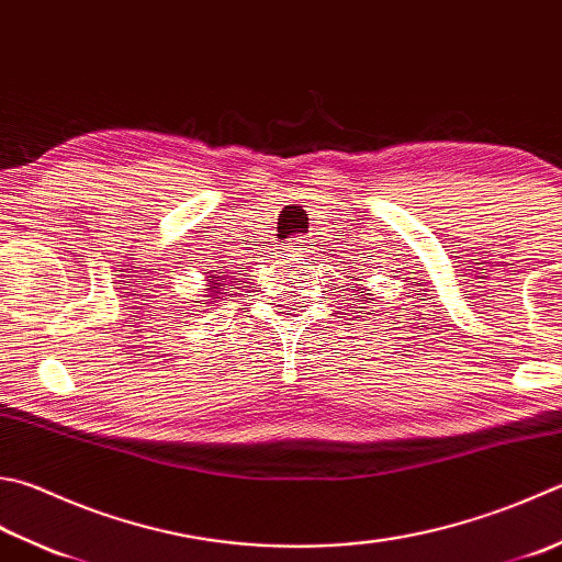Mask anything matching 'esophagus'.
Returning <instances> with one entry per match:
<instances>
[{"instance_id": "1", "label": "esophagus", "mask_w": 562, "mask_h": 562, "mask_svg": "<svg viewBox=\"0 0 562 562\" xmlns=\"http://www.w3.org/2000/svg\"><path fill=\"white\" fill-rule=\"evenodd\" d=\"M308 245L311 241L305 239V237H301V235H293L291 239H289V245H285V251L291 254V257H301V254L308 249Z\"/></svg>"}]
</instances>
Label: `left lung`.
Here are the masks:
<instances>
[{
	"instance_id": "8db88e82",
	"label": "left lung",
	"mask_w": 562,
	"mask_h": 562,
	"mask_svg": "<svg viewBox=\"0 0 562 562\" xmlns=\"http://www.w3.org/2000/svg\"><path fill=\"white\" fill-rule=\"evenodd\" d=\"M349 279H355V277H349ZM359 281H362V279H359ZM349 291H357V289L352 285V289H349ZM362 293H364V291H362ZM355 295H357V293H355ZM357 299H359V295H357Z\"/></svg>"
}]
</instances>
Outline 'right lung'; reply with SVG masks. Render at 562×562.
I'll use <instances>...</instances> for the list:
<instances>
[{
  "label": "right lung",
  "mask_w": 562,
  "mask_h": 562,
  "mask_svg": "<svg viewBox=\"0 0 562 562\" xmlns=\"http://www.w3.org/2000/svg\"><path fill=\"white\" fill-rule=\"evenodd\" d=\"M215 281H220L217 273H215V277H210V285H213V289H207L210 291V299H215V295L220 293V283H215Z\"/></svg>",
  "instance_id": "obj_1"
}]
</instances>
